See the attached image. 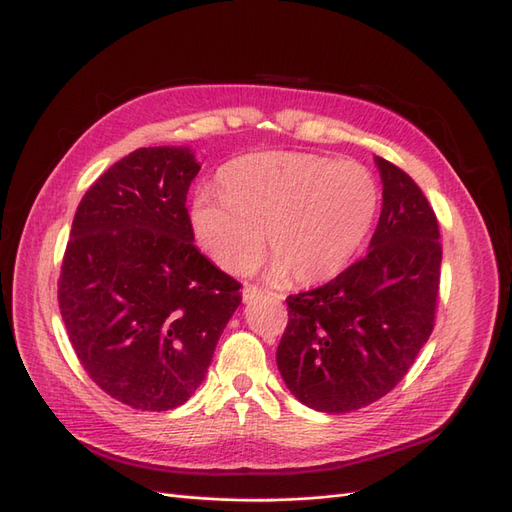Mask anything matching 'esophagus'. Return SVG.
Segmentation results:
<instances>
[{
	"instance_id": "esophagus-1",
	"label": "esophagus",
	"mask_w": 512,
	"mask_h": 512,
	"mask_svg": "<svg viewBox=\"0 0 512 512\" xmlns=\"http://www.w3.org/2000/svg\"><path fill=\"white\" fill-rule=\"evenodd\" d=\"M259 296H264V289H261V287L246 285V287L242 289V298H244V302H253V300H255V298H259Z\"/></svg>"
}]
</instances>
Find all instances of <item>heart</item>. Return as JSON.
<instances>
[{
    "label": "heart",
    "instance_id": "obj_1",
    "mask_svg": "<svg viewBox=\"0 0 512 512\" xmlns=\"http://www.w3.org/2000/svg\"><path fill=\"white\" fill-rule=\"evenodd\" d=\"M379 191L369 169L306 152H261L231 160L221 193L201 188L191 223L218 266L251 270L268 231L274 274L298 283L337 276L367 238Z\"/></svg>",
    "mask_w": 512,
    "mask_h": 512
}]
</instances>
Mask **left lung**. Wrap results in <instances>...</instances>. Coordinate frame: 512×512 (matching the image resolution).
<instances>
[{"label":"left lung","mask_w":512,"mask_h":512,"mask_svg":"<svg viewBox=\"0 0 512 512\" xmlns=\"http://www.w3.org/2000/svg\"><path fill=\"white\" fill-rule=\"evenodd\" d=\"M384 203L369 251L337 279L287 298L276 364L294 397L326 414L382 399L435 326L440 227L418 184L375 156Z\"/></svg>","instance_id":"obj_1"}]
</instances>
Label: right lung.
I'll return each mask as SVG.
<instances>
[{
  "instance_id": "obj_1",
  "label": "right lung",
  "mask_w": 512,
  "mask_h": 512,
  "mask_svg": "<svg viewBox=\"0 0 512 512\" xmlns=\"http://www.w3.org/2000/svg\"><path fill=\"white\" fill-rule=\"evenodd\" d=\"M188 148H139L87 188L57 300L92 382L141 412H167L199 388L240 283L193 244Z\"/></svg>"
}]
</instances>
